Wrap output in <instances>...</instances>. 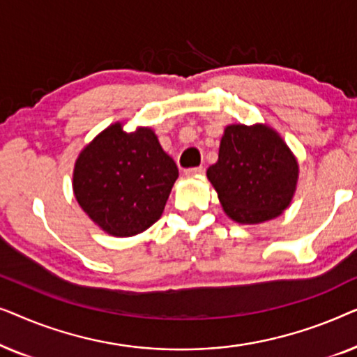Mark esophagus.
<instances>
[{
	"mask_svg": "<svg viewBox=\"0 0 357 357\" xmlns=\"http://www.w3.org/2000/svg\"><path fill=\"white\" fill-rule=\"evenodd\" d=\"M204 174V167H192V169H187L185 170V175H188V177H197V175H203Z\"/></svg>",
	"mask_w": 357,
	"mask_h": 357,
	"instance_id": "1",
	"label": "esophagus"
}]
</instances>
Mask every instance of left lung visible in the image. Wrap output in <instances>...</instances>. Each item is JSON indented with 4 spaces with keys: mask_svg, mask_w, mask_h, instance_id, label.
I'll list each match as a JSON object with an SVG mask.
<instances>
[{
    "mask_svg": "<svg viewBox=\"0 0 357 357\" xmlns=\"http://www.w3.org/2000/svg\"><path fill=\"white\" fill-rule=\"evenodd\" d=\"M206 175L229 218L258 224L289 206L299 165L275 130L231 125L224 131L218 162Z\"/></svg>",
    "mask_w": 357,
    "mask_h": 357,
    "instance_id": "8db88e82",
    "label": "left lung"
}]
</instances>
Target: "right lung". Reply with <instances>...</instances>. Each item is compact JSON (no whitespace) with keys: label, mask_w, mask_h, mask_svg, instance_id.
Segmentation results:
<instances>
[{"label":"right lung","mask_w":357,"mask_h":357,"mask_svg":"<svg viewBox=\"0 0 357 357\" xmlns=\"http://www.w3.org/2000/svg\"><path fill=\"white\" fill-rule=\"evenodd\" d=\"M178 169L153 130L102 131L76 160L73 190L97 226L115 237L139 234L164 211Z\"/></svg>","instance_id":"obj_1"}]
</instances>
